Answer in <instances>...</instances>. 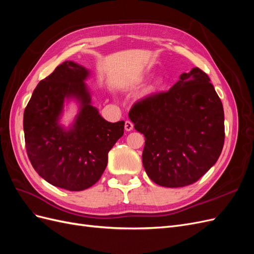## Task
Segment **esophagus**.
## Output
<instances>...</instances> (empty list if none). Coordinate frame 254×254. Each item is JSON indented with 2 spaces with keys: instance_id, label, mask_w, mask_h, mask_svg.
Returning <instances> with one entry per match:
<instances>
[{
  "instance_id": "obj_1",
  "label": "esophagus",
  "mask_w": 254,
  "mask_h": 254,
  "mask_svg": "<svg viewBox=\"0 0 254 254\" xmlns=\"http://www.w3.org/2000/svg\"><path fill=\"white\" fill-rule=\"evenodd\" d=\"M133 129V124L130 121H126L125 122V130L126 131H131Z\"/></svg>"
}]
</instances>
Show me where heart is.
Wrapping results in <instances>:
<instances>
[{
  "label": "heart",
  "mask_w": 254,
  "mask_h": 254,
  "mask_svg": "<svg viewBox=\"0 0 254 254\" xmlns=\"http://www.w3.org/2000/svg\"><path fill=\"white\" fill-rule=\"evenodd\" d=\"M142 79H143V77L140 78V80H142ZM163 84H164V79H163V78H161V77L157 78V79H156L155 81H153V82L150 84V86L148 87L147 93H149V94L155 93V92L159 91L161 88L163 87Z\"/></svg>",
  "instance_id": "1"
}]
</instances>
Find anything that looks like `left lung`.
Here are the masks:
<instances>
[{"mask_svg":"<svg viewBox=\"0 0 254 254\" xmlns=\"http://www.w3.org/2000/svg\"><path fill=\"white\" fill-rule=\"evenodd\" d=\"M145 136V172L159 186H190L218 160L225 142V113L200 68L180 75L167 92L147 96L129 112Z\"/></svg>","mask_w":254,"mask_h":254,"instance_id":"obj_1","label":"left lung"}]
</instances>
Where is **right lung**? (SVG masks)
I'll return each mask as SVG.
<instances>
[{
    "instance_id": "1",
    "label": "right lung",
    "mask_w": 254,
    "mask_h": 254,
    "mask_svg": "<svg viewBox=\"0 0 254 254\" xmlns=\"http://www.w3.org/2000/svg\"><path fill=\"white\" fill-rule=\"evenodd\" d=\"M90 70L74 61L58 65L33 92L24 111L25 146L35 171L52 186L83 190L101 178L108 152L124 134V121L107 122L92 106L86 80ZM78 113L68 127L61 123L64 106Z\"/></svg>"
}]
</instances>
